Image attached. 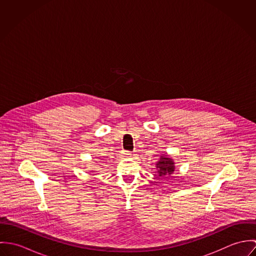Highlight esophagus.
<instances>
[{
    "mask_svg": "<svg viewBox=\"0 0 256 256\" xmlns=\"http://www.w3.org/2000/svg\"><path fill=\"white\" fill-rule=\"evenodd\" d=\"M123 154H124L125 156H132V152H128V150H125Z\"/></svg>",
    "mask_w": 256,
    "mask_h": 256,
    "instance_id": "obj_1",
    "label": "esophagus"
}]
</instances>
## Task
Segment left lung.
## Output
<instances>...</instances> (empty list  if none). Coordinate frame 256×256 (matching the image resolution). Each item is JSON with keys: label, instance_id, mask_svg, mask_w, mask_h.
<instances>
[{"label": "left lung", "instance_id": "1", "mask_svg": "<svg viewBox=\"0 0 256 256\" xmlns=\"http://www.w3.org/2000/svg\"><path fill=\"white\" fill-rule=\"evenodd\" d=\"M156 166L158 168V174L160 178L170 176L172 174H174L176 168L174 160L166 156H162L160 158V160H158Z\"/></svg>", "mask_w": 256, "mask_h": 256}]
</instances>
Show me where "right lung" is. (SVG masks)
<instances>
[{
  "label": "right lung",
  "instance_id": "1",
  "mask_svg": "<svg viewBox=\"0 0 256 256\" xmlns=\"http://www.w3.org/2000/svg\"><path fill=\"white\" fill-rule=\"evenodd\" d=\"M92 172H94V170H92Z\"/></svg>",
  "mask_w": 256,
  "mask_h": 256
}]
</instances>
